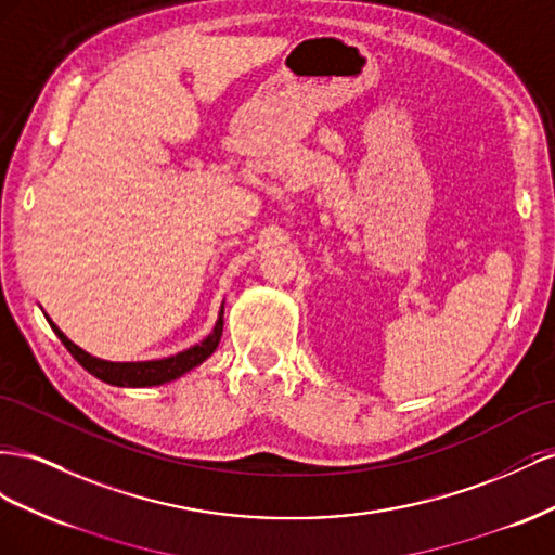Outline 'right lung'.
I'll return each instance as SVG.
<instances>
[{"instance_id":"right-lung-1","label":"right lung","mask_w":555,"mask_h":555,"mask_svg":"<svg viewBox=\"0 0 555 555\" xmlns=\"http://www.w3.org/2000/svg\"><path fill=\"white\" fill-rule=\"evenodd\" d=\"M49 323L55 330L60 341L67 346V351L78 360V365L86 367L92 376H98L100 382L111 384V386H125V388H146V386H160V384L173 382V378H179L185 372L197 367L199 362H204L216 351L220 335H223V309H220L216 327L207 339L199 341L197 346H190L188 351H181L177 356H169L163 360H146V362L100 360V358L86 353L83 348H78L74 341H69L65 335H62L60 327L53 321H49Z\"/></svg>"}]
</instances>
